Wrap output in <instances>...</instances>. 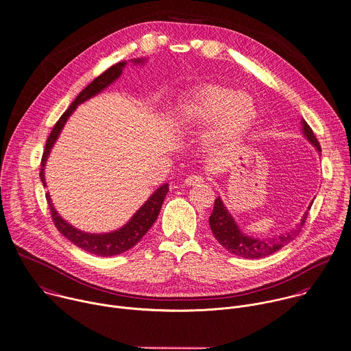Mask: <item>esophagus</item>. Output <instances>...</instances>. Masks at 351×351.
I'll return each instance as SVG.
<instances>
[{
  "instance_id": "34e87169",
  "label": "esophagus",
  "mask_w": 351,
  "mask_h": 351,
  "mask_svg": "<svg viewBox=\"0 0 351 351\" xmlns=\"http://www.w3.org/2000/svg\"><path fill=\"white\" fill-rule=\"evenodd\" d=\"M201 183H204V178H201L198 175H190V176H187L184 179V184L186 186H198Z\"/></svg>"
}]
</instances>
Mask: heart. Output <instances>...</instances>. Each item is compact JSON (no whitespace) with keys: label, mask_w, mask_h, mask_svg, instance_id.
<instances>
[{"label":"heart","mask_w":351,"mask_h":351,"mask_svg":"<svg viewBox=\"0 0 351 351\" xmlns=\"http://www.w3.org/2000/svg\"><path fill=\"white\" fill-rule=\"evenodd\" d=\"M257 119L254 99L221 84H204L178 101L173 120L178 125L193 127L210 123L206 134L210 146H223L242 139Z\"/></svg>","instance_id":"obj_1"}]
</instances>
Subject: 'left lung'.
<instances>
[{
  "label": "left lung",
  "instance_id": "left-lung-1",
  "mask_svg": "<svg viewBox=\"0 0 351 351\" xmlns=\"http://www.w3.org/2000/svg\"><path fill=\"white\" fill-rule=\"evenodd\" d=\"M301 123H302V132L306 136V139L317 149V152H322V146H320L317 138L315 136L312 128L309 127V124L305 120H302ZM312 204L309 205L308 210L311 209ZM308 210L302 216L301 223L293 231L287 232L286 235H280L278 238L267 241V239L252 238V237L245 235L239 230L234 217L228 213V210L224 206L220 197H217L215 201L213 212L209 217V226H210V230H212L215 238L217 239V242L224 249H227L230 253H232L238 257L249 258V260L250 258H263V257H267V256L274 254L275 252L280 250L283 246L290 243L301 232V230L306 221V217H308Z\"/></svg>",
  "mask_w": 351,
  "mask_h": 351
}]
</instances>
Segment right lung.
<instances>
[{
    "label": "right lung",
    "mask_w": 351,
    "mask_h": 351,
    "mask_svg": "<svg viewBox=\"0 0 351 351\" xmlns=\"http://www.w3.org/2000/svg\"><path fill=\"white\" fill-rule=\"evenodd\" d=\"M134 62L135 64H142L143 58L134 60ZM124 66H125V61L117 62V64L112 65L110 68H108L98 77H95L84 90H82L79 93V95L75 98V101L69 105V108L61 114L58 121L54 124V127H53V130H51V132H50V135L46 141V146H45V150H43V154H42V161H40L39 178L42 180L43 187H46L45 172H43L45 165H46V160H47L49 153H50L54 142L57 141L65 121L68 120V117L72 114V112L76 109V106L79 104L87 101L88 98L94 97L95 94H98L99 91L106 88L110 83H113L121 75ZM168 191H169L168 183H164L161 187H158L150 195V198L138 209V212L131 217V220L124 227H121L117 231L106 232V234H87V232H83V231L72 227L64 219H61V216H58V213L56 212V209L51 204L49 193H46V199H47L50 215H51V219H53V223H54L56 228L68 241H71L73 245H76L77 247L88 252L91 254L101 256V257H109V256H117L120 253L127 252L128 249L135 246L143 238V235L154 224V221H156V219L160 213L161 205L164 202V198H165Z\"/></svg>",
    "instance_id": "1"
}]
</instances>
